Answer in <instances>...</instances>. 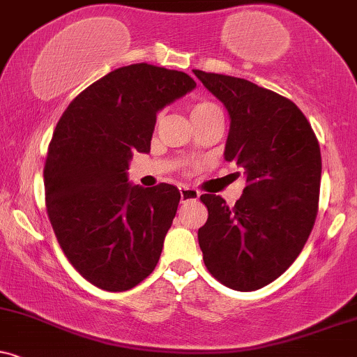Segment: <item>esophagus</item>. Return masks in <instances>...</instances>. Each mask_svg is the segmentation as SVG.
<instances>
[{
  "instance_id": "1",
  "label": "esophagus",
  "mask_w": 357,
  "mask_h": 357,
  "mask_svg": "<svg viewBox=\"0 0 357 357\" xmlns=\"http://www.w3.org/2000/svg\"><path fill=\"white\" fill-rule=\"evenodd\" d=\"M178 190H180V200H182V202H190V200H197L200 197V194L195 190V188L180 187Z\"/></svg>"
}]
</instances>
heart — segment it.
I'll list each match as a JSON object with an SVG mask.
<instances>
[{
  "instance_id": "heart-1",
  "label": "heart",
  "mask_w": 357,
  "mask_h": 357,
  "mask_svg": "<svg viewBox=\"0 0 357 357\" xmlns=\"http://www.w3.org/2000/svg\"><path fill=\"white\" fill-rule=\"evenodd\" d=\"M212 108H217L215 103L212 102H199V103H194L190 108V115L192 116H197V115H202V113L212 110Z\"/></svg>"
}]
</instances>
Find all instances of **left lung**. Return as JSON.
I'll return each instance as SVG.
<instances>
[{
    "label": "left lung",
    "mask_w": 357,
    "mask_h": 357,
    "mask_svg": "<svg viewBox=\"0 0 357 357\" xmlns=\"http://www.w3.org/2000/svg\"><path fill=\"white\" fill-rule=\"evenodd\" d=\"M194 73L229 112L224 157L244 170L247 182L234 207L220 195H200L208 219L199 245L219 282L255 291L284 274L307 242L319 202V142L286 96L244 78Z\"/></svg>",
    "instance_id": "8db88e82"
}]
</instances>
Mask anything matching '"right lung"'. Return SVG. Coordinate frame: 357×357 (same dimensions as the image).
I'll list each match as a JSON object with an SVG mask.
<instances>
[{
	"mask_svg": "<svg viewBox=\"0 0 357 357\" xmlns=\"http://www.w3.org/2000/svg\"><path fill=\"white\" fill-rule=\"evenodd\" d=\"M195 86L183 71L121 66L83 90L54 128L43 170L48 219L71 266L103 291L135 287L160 259L180 192L132 185L128 163L150 152L157 113Z\"/></svg>",
	"mask_w": 357,
	"mask_h": 357,
	"instance_id": "right-lung-1",
	"label": "right lung"
}]
</instances>
